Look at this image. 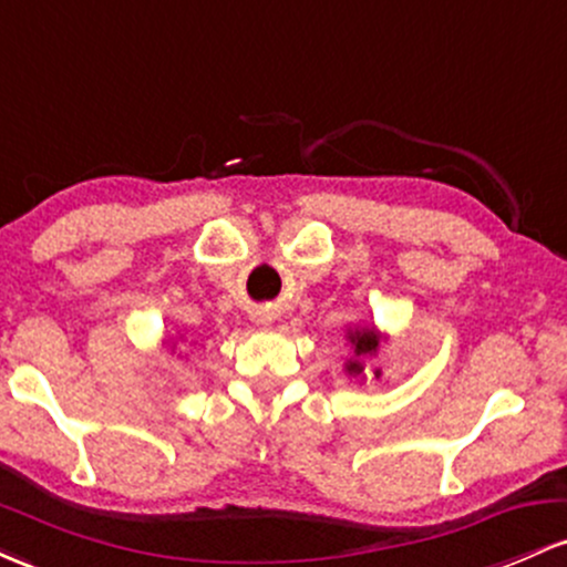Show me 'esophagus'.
<instances>
[{"instance_id":"34e87169","label":"esophagus","mask_w":567,"mask_h":567,"mask_svg":"<svg viewBox=\"0 0 567 567\" xmlns=\"http://www.w3.org/2000/svg\"><path fill=\"white\" fill-rule=\"evenodd\" d=\"M256 322H258V324H266V322H269V317H266V315H261V311H258V315H256Z\"/></svg>"}]
</instances>
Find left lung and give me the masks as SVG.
Instances as JSON below:
<instances>
[{"label": "left lung", "mask_w": 567, "mask_h": 567, "mask_svg": "<svg viewBox=\"0 0 567 567\" xmlns=\"http://www.w3.org/2000/svg\"><path fill=\"white\" fill-rule=\"evenodd\" d=\"M347 341L351 343V360H347V375L351 379H362L365 375V357L379 354L381 343L389 341V333L375 328V324H354V328L347 330ZM375 379H381V368L373 370Z\"/></svg>", "instance_id": "8db88e82"}]
</instances>
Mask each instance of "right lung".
<instances>
[{
    "mask_svg": "<svg viewBox=\"0 0 567 567\" xmlns=\"http://www.w3.org/2000/svg\"><path fill=\"white\" fill-rule=\"evenodd\" d=\"M178 341H184V336H165V341H162V349H167V351H173L175 354V347H178Z\"/></svg>",
    "mask_w": 567,
    "mask_h": 567,
    "instance_id": "right-lung-1",
    "label": "right lung"
}]
</instances>
